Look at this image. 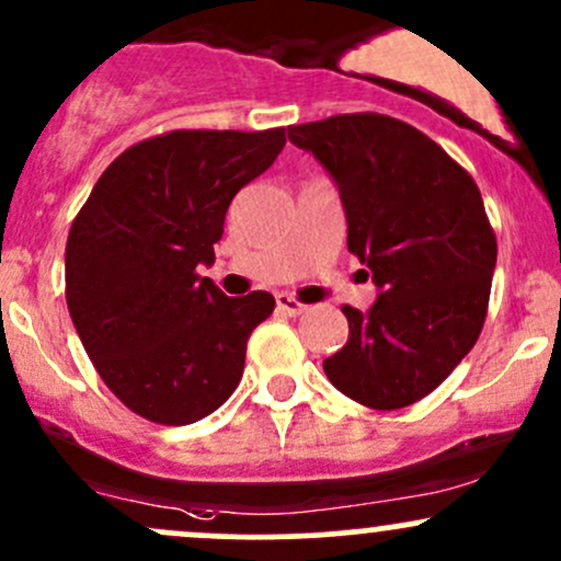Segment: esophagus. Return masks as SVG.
Here are the masks:
<instances>
[{
  "instance_id": "obj_1",
  "label": "esophagus",
  "mask_w": 561,
  "mask_h": 561,
  "mask_svg": "<svg viewBox=\"0 0 561 561\" xmlns=\"http://www.w3.org/2000/svg\"><path fill=\"white\" fill-rule=\"evenodd\" d=\"M275 307H278V312H283V316H302V312L307 310V305L297 302V299L291 297V294H275Z\"/></svg>"
}]
</instances>
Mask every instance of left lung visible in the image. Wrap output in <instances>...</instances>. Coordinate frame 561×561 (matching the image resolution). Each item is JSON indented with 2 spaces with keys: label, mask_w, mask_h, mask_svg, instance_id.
<instances>
[{
  "label": "left lung",
  "mask_w": 561,
  "mask_h": 561,
  "mask_svg": "<svg viewBox=\"0 0 561 561\" xmlns=\"http://www.w3.org/2000/svg\"><path fill=\"white\" fill-rule=\"evenodd\" d=\"M288 141L327 168L347 249L377 286L366 312L342 307L351 334L323 371L364 407H409L451 375L484 327L497 243L479 186L436 141L385 114L291 125Z\"/></svg>",
  "instance_id": "8db88e82"
}]
</instances>
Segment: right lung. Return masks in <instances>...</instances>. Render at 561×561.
Returning a JSON list of instances; mask_svg holds the SVG:
<instances>
[{
	"label": "right lung",
	"mask_w": 561,
	"mask_h": 561,
	"mask_svg": "<svg viewBox=\"0 0 561 561\" xmlns=\"http://www.w3.org/2000/svg\"><path fill=\"white\" fill-rule=\"evenodd\" d=\"M283 128L173 130L101 173L66 240V305L106 388L160 425L208 417L243 377L245 342L275 299L225 297L197 267L240 186L280 154Z\"/></svg>",
	"instance_id": "1"
}]
</instances>
